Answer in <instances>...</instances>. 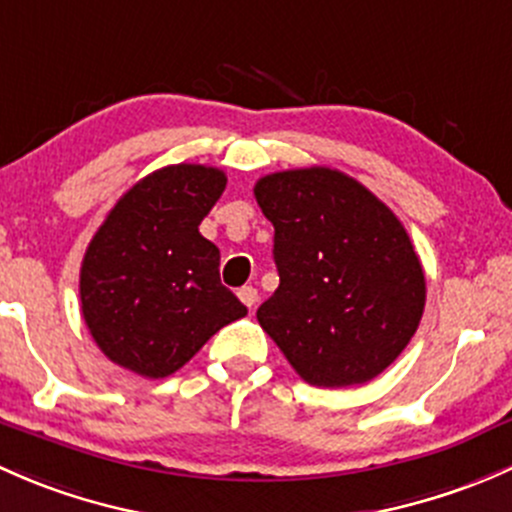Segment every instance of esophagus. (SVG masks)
<instances>
[{"mask_svg": "<svg viewBox=\"0 0 512 512\" xmlns=\"http://www.w3.org/2000/svg\"><path fill=\"white\" fill-rule=\"evenodd\" d=\"M239 298L246 308H254V305L258 303V288H254V286L239 288Z\"/></svg>", "mask_w": 512, "mask_h": 512, "instance_id": "34e87169", "label": "esophagus"}]
</instances>
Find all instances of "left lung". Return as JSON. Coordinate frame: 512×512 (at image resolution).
<instances>
[{
  "mask_svg": "<svg viewBox=\"0 0 512 512\" xmlns=\"http://www.w3.org/2000/svg\"><path fill=\"white\" fill-rule=\"evenodd\" d=\"M271 221L276 293L261 328L315 387L365 384L409 345L426 303L412 239L392 209L330 167L273 172L254 187Z\"/></svg>",
  "mask_w": 512,
  "mask_h": 512,
  "instance_id": "8db88e82",
  "label": "left lung"
}]
</instances>
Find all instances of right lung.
I'll return each mask as SVG.
<instances>
[{
    "mask_svg": "<svg viewBox=\"0 0 512 512\" xmlns=\"http://www.w3.org/2000/svg\"><path fill=\"white\" fill-rule=\"evenodd\" d=\"M226 187L207 165H170L118 199L81 263V310L115 365L170 377L246 305L219 278V249L199 234Z\"/></svg>",
    "mask_w": 512,
    "mask_h": 512,
    "instance_id": "1",
    "label": "right lung"
}]
</instances>
